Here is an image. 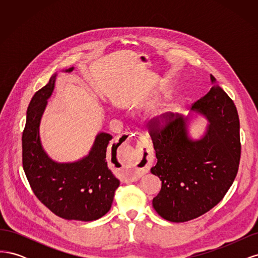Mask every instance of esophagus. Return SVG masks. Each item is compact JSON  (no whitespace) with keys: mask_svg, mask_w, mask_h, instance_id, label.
Segmentation results:
<instances>
[{"mask_svg":"<svg viewBox=\"0 0 258 258\" xmlns=\"http://www.w3.org/2000/svg\"><path fill=\"white\" fill-rule=\"evenodd\" d=\"M122 137L126 139V141L130 140L132 135L130 132H124ZM147 139L145 137H140V145L137 152L134 153V156L131 157V165L127 167L123 171L122 178L124 181H137L142 174L147 173L151 166V154L147 147Z\"/></svg>","mask_w":258,"mask_h":258,"instance_id":"obj_1","label":"esophagus"}]
</instances>
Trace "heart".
<instances>
[{"instance_id": "b5f03b06", "label": "heart", "mask_w": 258, "mask_h": 258, "mask_svg": "<svg viewBox=\"0 0 258 258\" xmlns=\"http://www.w3.org/2000/svg\"><path fill=\"white\" fill-rule=\"evenodd\" d=\"M179 110V107L177 105H172L171 107H169L168 110L162 111L157 115V121L159 123H166L172 116L174 113H176Z\"/></svg>"}]
</instances>
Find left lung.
<instances>
[{
    "mask_svg": "<svg viewBox=\"0 0 258 258\" xmlns=\"http://www.w3.org/2000/svg\"><path fill=\"white\" fill-rule=\"evenodd\" d=\"M191 110L207 117L205 135L188 136V117L172 115L165 126L154 119L148 131L157 163L151 169L161 181L153 207L162 218L174 223L194 220L220 202L238 173L240 122L233 101L215 84Z\"/></svg>",
    "mask_w": 258,
    "mask_h": 258,
    "instance_id": "1",
    "label": "left lung"
}]
</instances>
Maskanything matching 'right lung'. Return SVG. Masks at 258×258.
<instances>
[{
  "instance_id": "right-lung-1",
  "label": "right lung",
  "mask_w": 258,
  "mask_h": 258,
  "mask_svg": "<svg viewBox=\"0 0 258 258\" xmlns=\"http://www.w3.org/2000/svg\"><path fill=\"white\" fill-rule=\"evenodd\" d=\"M73 70L72 67L66 72ZM56 76L53 74L48 84L35 92L28 106L22 134L23 170L37 199L52 213L69 221H96L110 211L119 186L106 161V148L113 137L100 132L89 154L75 162H57L46 154L40 122Z\"/></svg>"
}]
</instances>
